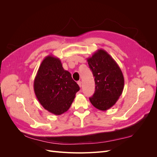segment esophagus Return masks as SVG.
I'll list each match as a JSON object with an SVG mask.
<instances>
[{"label": "esophagus", "instance_id": "34e87169", "mask_svg": "<svg viewBox=\"0 0 157 157\" xmlns=\"http://www.w3.org/2000/svg\"><path fill=\"white\" fill-rule=\"evenodd\" d=\"M78 86H80V88L82 87V82L81 81H78Z\"/></svg>", "mask_w": 157, "mask_h": 157}]
</instances>
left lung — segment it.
<instances>
[{
	"label": "left lung",
	"instance_id": "1",
	"mask_svg": "<svg viewBox=\"0 0 157 157\" xmlns=\"http://www.w3.org/2000/svg\"><path fill=\"white\" fill-rule=\"evenodd\" d=\"M94 77L96 90L90 101L101 111L112 107L121 96L124 79L122 72L112 57L103 49L98 50L87 58Z\"/></svg>",
	"mask_w": 157,
	"mask_h": 157
}]
</instances>
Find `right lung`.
<instances>
[{"label": "right lung", "mask_w": 157, "mask_h": 157, "mask_svg": "<svg viewBox=\"0 0 157 157\" xmlns=\"http://www.w3.org/2000/svg\"><path fill=\"white\" fill-rule=\"evenodd\" d=\"M33 87L41 105L56 115L68 110L80 90L71 73L63 68L60 59L52 55L42 61Z\"/></svg>", "instance_id": "obj_1"}]
</instances>
